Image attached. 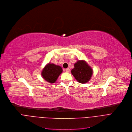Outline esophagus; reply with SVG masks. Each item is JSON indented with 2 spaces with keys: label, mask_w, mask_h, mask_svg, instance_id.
I'll return each instance as SVG.
<instances>
[{
  "label": "esophagus",
  "mask_w": 132,
  "mask_h": 132,
  "mask_svg": "<svg viewBox=\"0 0 132 132\" xmlns=\"http://www.w3.org/2000/svg\"><path fill=\"white\" fill-rule=\"evenodd\" d=\"M65 71L67 72H70V69L69 68H67V69H65Z\"/></svg>",
  "instance_id": "34e87169"
}]
</instances>
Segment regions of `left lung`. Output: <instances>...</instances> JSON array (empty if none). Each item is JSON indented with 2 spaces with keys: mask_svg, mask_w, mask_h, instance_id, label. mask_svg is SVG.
I'll return each instance as SVG.
<instances>
[{
  "mask_svg": "<svg viewBox=\"0 0 132 132\" xmlns=\"http://www.w3.org/2000/svg\"><path fill=\"white\" fill-rule=\"evenodd\" d=\"M71 73L78 82L85 84L89 81L93 71L85 61L78 60L74 64V68L71 70Z\"/></svg>",
  "mask_w": 132,
  "mask_h": 132,
  "instance_id": "left-lung-1",
  "label": "left lung"
}]
</instances>
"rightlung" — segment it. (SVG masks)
<instances>
[{
  "mask_svg": "<svg viewBox=\"0 0 132 132\" xmlns=\"http://www.w3.org/2000/svg\"><path fill=\"white\" fill-rule=\"evenodd\" d=\"M62 68L54 63H48L42 71V75L44 80L50 83H55L62 72Z\"/></svg>",
  "mask_w": 132,
  "mask_h": 132,
  "instance_id": "right-lung-1",
  "label": "right lung"
}]
</instances>
